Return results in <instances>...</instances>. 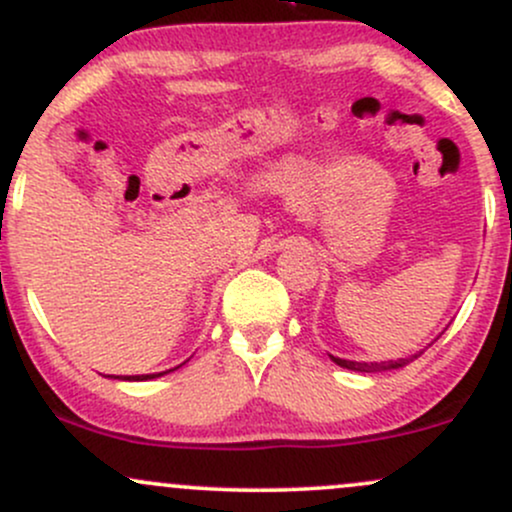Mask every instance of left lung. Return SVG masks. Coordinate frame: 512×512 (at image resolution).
I'll list each match as a JSON object with an SVG mask.
<instances>
[{
	"label": "left lung",
	"mask_w": 512,
	"mask_h": 512,
	"mask_svg": "<svg viewBox=\"0 0 512 512\" xmlns=\"http://www.w3.org/2000/svg\"><path fill=\"white\" fill-rule=\"evenodd\" d=\"M330 358L337 366L342 368H349V370H358V373H378V370H395V368H402L407 366V363H411L416 358L409 356V358H397V361H380V363H358V361H346V358H339V356H332Z\"/></svg>",
	"instance_id": "8db88e82"
}]
</instances>
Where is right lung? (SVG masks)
Instances as JSON below:
<instances>
[{"mask_svg": "<svg viewBox=\"0 0 512 512\" xmlns=\"http://www.w3.org/2000/svg\"><path fill=\"white\" fill-rule=\"evenodd\" d=\"M182 366V363H180ZM180 366H175V368H180ZM175 368H170V370H175ZM170 370H163V373H146V375H113L115 380H129V383H142V380H154V378H161V375H166V373H170ZM110 378V375H108Z\"/></svg>", "mask_w": 512, "mask_h": 512, "instance_id": "1", "label": "right lung"}]
</instances>
